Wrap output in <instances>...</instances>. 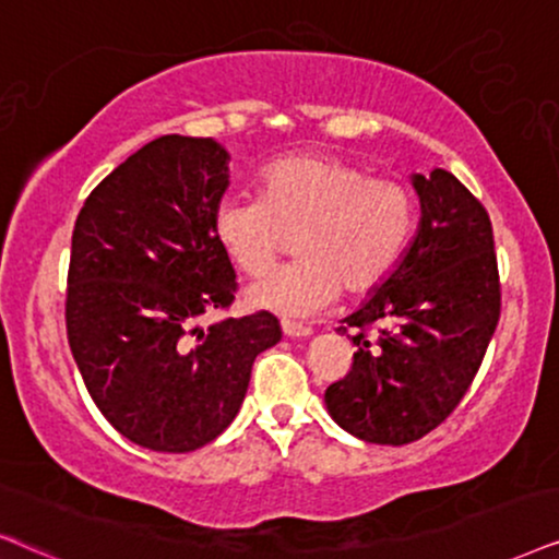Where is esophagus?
Listing matches in <instances>:
<instances>
[{
	"label": "esophagus",
	"mask_w": 559,
	"mask_h": 559,
	"mask_svg": "<svg viewBox=\"0 0 559 559\" xmlns=\"http://www.w3.org/2000/svg\"><path fill=\"white\" fill-rule=\"evenodd\" d=\"M281 330H284L286 337H309V335H312V330H309V328H304V324H299V322H288V320L281 322Z\"/></svg>",
	"instance_id": "34e87169"
}]
</instances>
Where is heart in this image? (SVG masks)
<instances>
[{
  "label": "heart",
  "mask_w": 559,
  "mask_h": 559,
  "mask_svg": "<svg viewBox=\"0 0 559 559\" xmlns=\"http://www.w3.org/2000/svg\"><path fill=\"white\" fill-rule=\"evenodd\" d=\"M415 229V195L397 180L330 154H292L260 175V195H227L214 211V237L239 271L263 273L296 237L299 263L247 286L250 307L309 317L341 294L386 281Z\"/></svg>",
  "instance_id": "heart-1"
}]
</instances>
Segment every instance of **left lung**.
Segmentation results:
<instances>
[{"label": "left lung", "mask_w": 559, "mask_h": 559, "mask_svg": "<svg viewBox=\"0 0 559 559\" xmlns=\"http://www.w3.org/2000/svg\"><path fill=\"white\" fill-rule=\"evenodd\" d=\"M420 201L413 242L394 271L343 320L353 328L348 377L324 392L350 436L402 447L451 415L483 364L500 317L490 216L447 169L409 175ZM369 323H384L371 342Z\"/></svg>", "instance_id": "left-lung-1"}]
</instances>
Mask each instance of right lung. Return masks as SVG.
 Listing matches in <instances>:
<instances>
[{
  "label": "right lung",
  "mask_w": 559,
  "mask_h": 559,
  "mask_svg": "<svg viewBox=\"0 0 559 559\" xmlns=\"http://www.w3.org/2000/svg\"><path fill=\"white\" fill-rule=\"evenodd\" d=\"M227 188L218 141L169 133L112 169L76 216L69 348L105 420L144 449L214 441L242 407L258 353L281 341L267 312L198 324L237 292L214 237Z\"/></svg>",
  "instance_id": "1"
}]
</instances>
